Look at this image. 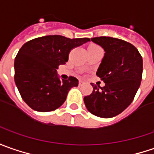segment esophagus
Listing matches in <instances>:
<instances>
[{"instance_id": "esophagus-1", "label": "esophagus", "mask_w": 154, "mask_h": 154, "mask_svg": "<svg viewBox=\"0 0 154 154\" xmlns=\"http://www.w3.org/2000/svg\"><path fill=\"white\" fill-rule=\"evenodd\" d=\"M78 84H79V86H81V85H82V82H81V81H80V82H78Z\"/></svg>"}]
</instances>
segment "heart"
Instances as JSON below:
<instances>
[{"instance_id":"heart-1","label":"heart","mask_w":154,"mask_h":154,"mask_svg":"<svg viewBox=\"0 0 154 154\" xmlns=\"http://www.w3.org/2000/svg\"><path fill=\"white\" fill-rule=\"evenodd\" d=\"M97 48H100L98 45H95V44H90L88 48V49H97Z\"/></svg>"}]
</instances>
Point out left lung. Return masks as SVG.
I'll list each match as a JSON object with an SVG mask.
<instances>
[{"instance_id":"left-lung-1","label":"left lung","mask_w":154,"mask_h":154,"mask_svg":"<svg viewBox=\"0 0 154 154\" xmlns=\"http://www.w3.org/2000/svg\"><path fill=\"white\" fill-rule=\"evenodd\" d=\"M91 41L105 50L96 72L105 86L91 84L93 92L83 98L84 104L97 117L112 118L125 111L135 98L142 77V57L135 46L121 39L99 36Z\"/></svg>"}]
</instances>
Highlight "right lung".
Instances as JSON below:
<instances>
[{
	"instance_id": "obj_1",
	"label": "right lung",
	"mask_w": 154,
	"mask_h": 154,
	"mask_svg": "<svg viewBox=\"0 0 154 154\" xmlns=\"http://www.w3.org/2000/svg\"><path fill=\"white\" fill-rule=\"evenodd\" d=\"M88 41L54 35L35 38L22 46L14 61V81L30 108L51 112L65 102L69 90L78 85V80L74 77L60 80L56 70L68 61L72 48Z\"/></svg>"
}]
</instances>
